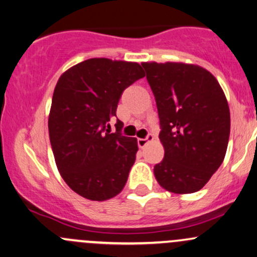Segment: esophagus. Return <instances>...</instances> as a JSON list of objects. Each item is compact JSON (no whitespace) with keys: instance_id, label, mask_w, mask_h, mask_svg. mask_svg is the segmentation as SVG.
<instances>
[{"instance_id":"1","label":"esophagus","mask_w":257,"mask_h":257,"mask_svg":"<svg viewBox=\"0 0 257 257\" xmlns=\"http://www.w3.org/2000/svg\"><path fill=\"white\" fill-rule=\"evenodd\" d=\"M155 140V137H153V134H149L145 139H138V145L140 149H144L147 144L149 143H152V141Z\"/></svg>"}]
</instances>
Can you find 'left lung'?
I'll return each mask as SVG.
<instances>
[{
    "label": "left lung",
    "mask_w": 257,
    "mask_h": 257,
    "mask_svg": "<svg viewBox=\"0 0 257 257\" xmlns=\"http://www.w3.org/2000/svg\"><path fill=\"white\" fill-rule=\"evenodd\" d=\"M155 95L164 158L156 180L169 192L199 191L225 158L231 131L228 102L204 67L185 63L141 64Z\"/></svg>",
    "instance_id": "1"
}]
</instances>
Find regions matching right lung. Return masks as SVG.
I'll list each match as a JSON object with an SVG mask.
<instances>
[{"label":"right lung","instance_id":"add662e5","mask_svg":"<svg viewBox=\"0 0 257 257\" xmlns=\"http://www.w3.org/2000/svg\"><path fill=\"white\" fill-rule=\"evenodd\" d=\"M145 76L140 64L93 58L66 70L53 93L48 131L55 164L83 198L107 200L124 187L138 152L137 138L110 133L123 90ZM107 125L108 130L105 129Z\"/></svg>","mask_w":257,"mask_h":257}]
</instances>
